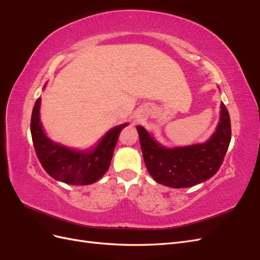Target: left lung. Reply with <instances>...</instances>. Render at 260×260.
Instances as JSON below:
<instances>
[{"instance_id":"left-lung-1","label":"left lung","mask_w":260,"mask_h":260,"mask_svg":"<svg viewBox=\"0 0 260 260\" xmlns=\"http://www.w3.org/2000/svg\"><path fill=\"white\" fill-rule=\"evenodd\" d=\"M145 166L153 179L169 187H187L208 180L219 170L231 141V120L225 105L216 132L206 143L165 148L147 131L137 127Z\"/></svg>"}]
</instances>
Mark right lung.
<instances>
[{
	"instance_id": "1",
	"label": "right lung",
	"mask_w": 260,
	"mask_h": 260,
	"mask_svg": "<svg viewBox=\"0 0 260 260\" xmlns=\"http://www.w3.org/2000/svg\"><path fill=\"white\" fill-rule=\"evenodd\" d=\"M40 98L36 102L31 115V137L39 161L54 179L68 184L85 185L94 183L108 170L121 124L109 130L92 152H79L55 144L44 135L39 118Z\"/></svg>"
}]
</instances>
